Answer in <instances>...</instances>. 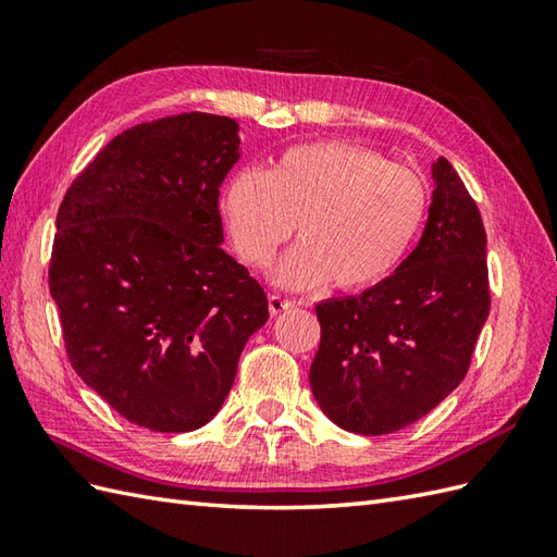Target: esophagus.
Instances as JSON below:
<instances>
[{
  "mask_svg": "<svg viewBox=\"0 0 557 557\" xmlns=\"http://www.w3.org/2000/svg\"><path fill=\"white\" fill-rule=\"evenodd\" d=\"M294 304L292 299H285V297H280V294H270L268 297V309H270V313L272 315H280L282 311H289V309H294Z\"/></svg>",
  "mask_w": 557,
  "mask_h": 557,
  "instance_id": "1",
  "label": "esophagus"
}]
</instances>
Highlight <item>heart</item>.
Here are the masks:
<instances>
[{
  "instance_id": "b5f03b06",
  "label": "heart",
  "mask_w": 557,
  "mask_h": 557,
  "mask_svg": "<svg viewBox=\"0 0 557 557\" xmlns=\"http://www.w3.org/2000/svg\"><path fill=\"white\" fill-rule=\"evenodd\" d=\"M222 212L234 251L251 268H265L299 222L301 242L272 270L277 285L318 289L333 280L359 292L407 256L429 212V186L381 152L318 140L282 152L268 172H236Z\"/></svg>"
}]
</instances>
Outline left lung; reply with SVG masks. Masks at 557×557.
I'll list each match as a JSON object with an SVG mask.
<instances>
[{
    "instance_id": "8db88e82",
    "label": "left lung",
    "mask_w": 557,
    "mask_h": 557,
    "mask_svg": "<svg viewBox=\"0 0 557 557\" xmlns=\"http://www.w3.org/2000/svg\"><path fill=\"white\" fill-rule=\"evenodd\" d=\"M417 248L357 297L315 306L321 347L311 389L325 417L361 435L419 421L465 381L491 311L486 230L445 158Z\"/></svg>"
}]
</instances>
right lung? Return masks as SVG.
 Masks as SVG:
<instances>
[{
    "instance_id": "right-lung-1",
    "label": "right lung",
    "mask_w": 557,
    "mask_h": 557,
    "mask_svg": "<svg viewBox=\"0 0 557 557\" xmlns=\"http://www.w3.org/2000/svg\"><path fill=\"white\" fill-rule=\"evenodd\" d=\"M239 124L186 112L126 128L57 212L50 294L69 361L124 419L160 433L206 425L230 395L268 297L220 246Z\"/></svg>"
}]
</instances>
